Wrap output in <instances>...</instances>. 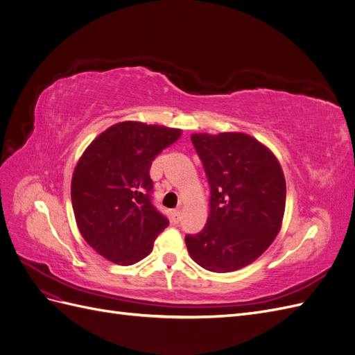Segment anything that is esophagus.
<instances>
[{
	"label": "esophagus",
	"mask_w": 355,
	"mask_h": 355,
	"mask_svg": "<svg viewBox=\"0 0 355 355\" xmlns=\"http://www.w3.org/2000/svg\"><path fill=\"white\" fill-rule=\"evenodd\" d=\"M180 210L179 209H176V210H173L171 211V220H173L175 223H179V220H180Z\"/></svg>",
	"instance_id": "34e87169"
}]
</instances>
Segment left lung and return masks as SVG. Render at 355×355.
I'll list each match as a JSON object with an SVG mask.
<instances>
[{
	"instance_id": "8db88e82",
	"label": "left lung",
	"mask_w": 355,
	"mask_h": 355,
	"mask_svg": "<svg viewBox=\"0 0 355 355\" xmlns=\"http://www.w3.org/2000/svg\"><path fill=\"white\" fill-rule=\"evenodd\" d=\"M191 141L210 185V211L206 227L185 237L188 252L207 271H237L256 261L282 228V166L244 133H196Z\"/></svg>"
}]
</instances>
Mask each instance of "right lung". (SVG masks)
<instances>
[{"label":"right lung","mask_w":355,"mask_h":355,"mask_svg":"<svg viewBox=\"0 0 355 355\" xmlns=\"http://www.w3.org/2000/svg\"><path fill=\"white\" fill-rule=\"evenodd\" d=\"M179 128L123 121L106 128L73 170L72 209L84 240L118 265L142 261L168 220L153 204L149 168Z\"/></svg>","instance_id":"add662e5"}]
</instances>
